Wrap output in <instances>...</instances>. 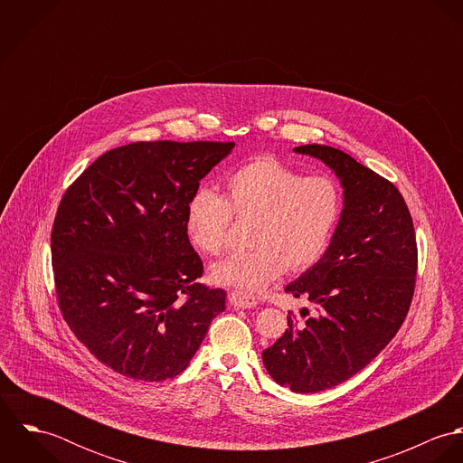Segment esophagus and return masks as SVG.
<instances>
[{"instance_id":"esophagus-1","label":"esophagus","mask_w":463,"mask_h":463,"mask_svg":"<svg viewBox=\"0 0 463 463\" xmlns=\"http://www.w3.org/2000/svg\"><path fill=\"white\" fill-rule=\"evenodd\" d=\"M228 301L233 308H253L257 307V299L251 294L241 292V290H233L228 294Z\"/></svg>"}]
</instances>
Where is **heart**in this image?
Returning <instances> with one entry per match:
<instances>
[{"label": "heart", "instance_id": "b5f03b06", "mask_svg": "<svg viewBox=\"0 0 463 463\" xmlns=\"http://www.w3.org/2000/svg\"><path fill=\"white\" fill-rule=\"evenodd\" d=\"M340 215V191L323 175L305 176L276 156H259L224 182V196L199 189L187 203L191 241L206 255L226 250L235 221L251 224L250 251L212 267V279L257 292L283 270L305 272L328 250Z\"/></svg>", "mask_w": 463, "mask_h": 463}]
</instances>
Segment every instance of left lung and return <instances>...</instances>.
I'll return each instance as SVG.
<instances>
[{
  "mask_svg": "<svg viewBox=\"0 0 463 463\" xmlns=\"http://www.w3.org/2000/svg\"><path fill=\"white\" fill-rule=\"evenodd\" d=\"M294 151L323 160L340 178L344 210L325 257L285 287L317 316L288 312V328L262 353L270 378L292 392L331 389L360 373L394 338L415 290L417 241L396 185L331 146Z\"/></svg>",
  "mask_w": 463,
  "mask_h": 463,
  "instance_id": "left-lung-1",
  "label": "left lung"
}]
</instances>
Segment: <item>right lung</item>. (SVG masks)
I'll list each match as a JSON object with an SVG mask.
<instances>
[{"label":"right lung","instance_id":"1","mask_svg":"<svg viewBox=\"0 0 463 463\" xmlns=\"http://www.w3.org/2000/svg\"><path fill=\"white\" fill-rule=\"evenodd\" d=\"M235 142H133L94 160L61 199L52 230L57 303L107 367L142 382L178 376L224 310L198 279L185 212Z\"/></svg>","mask_w":463,"mask_h":463}]
</instances>
